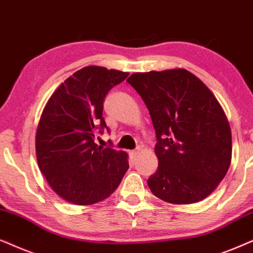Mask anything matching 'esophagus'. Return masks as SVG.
Instances as JSON below:
<instances>
[{"instance_id": "esophagus-1", "label": "esophagus", "mask_w": 253, "mask_h": 253, "mask_svg": "<svg viewBox=\"0 0 253 253\" xmlns=\"http://www.w3.org/2000/svg\"><path fill=\"white\" fill-rule=\"evenodd\" d=\"M130 155H132V157H134L135 158L137 155H139V150H133V151H130Z\"/></svg>"}]
</instances>
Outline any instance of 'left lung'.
<instances>
[{
  "instance_id": "8db88e82",
  "label": "left lung",
  "mask_w": 253,
  "mask_h": 253,
  "mask_svg": "<svg viewBox=\"0 0 253 253\" xmlns=\"http://www.w3.org/2000/svg\"><path fill=\"white\" fill-rule=\"evenodd\" d=\"M149 111L155 132L156 172L147 183L154 195L186 205L208 197L231 161V132L211 90L185 69L135 73L127 80Z\"/></svg>"
}]
</instances>
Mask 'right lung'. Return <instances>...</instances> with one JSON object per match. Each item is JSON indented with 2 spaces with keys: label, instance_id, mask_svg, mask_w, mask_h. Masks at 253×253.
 Instances as JSON below:
<instances>
[{
  "label": "right lung",
  "instance_id": "add662e5",
  "mask_svg": "<svg viewBox=\"0 0 253 253\" xmlns=\"http://www.w3.org/2000/svg\"><path fill=\"white\" fill-rule=\"evenodd\" d=\"M128 73L89 66L77 70L53 93L36 135L38 166L50 187L75 205L110 197L128 170L125 151L95 143V134L110 133L103 117L105 97Z\"/></svg>",
  "mask_w": 253,
  "mask_h": 253
}]
</instances>
